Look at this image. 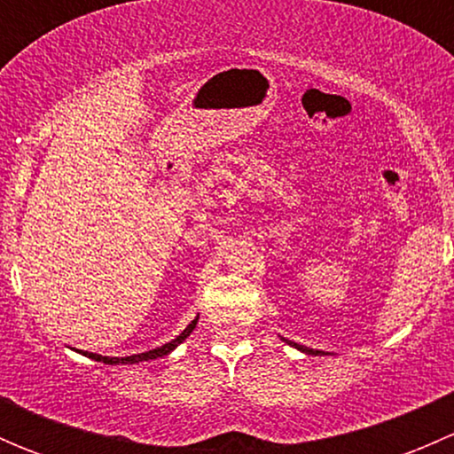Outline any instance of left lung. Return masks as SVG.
<instances>
[{
	"label": "left lung",
	"instance_id": "1",
	"mask_svg": "<svg viewBox=\"0 0 454 454\" xmlns=\"http://www.w3.org/2000/svg\"><path fill=\"white\" fill-rule=\"evenodd\" d=\"M290 345H292V342H290ZM294 347H296V349L305 351V354H312V356H316V354H320V351H314V349H309V347H303V345H296V342H294Z\"/></svg>",
	"mask_w": 454,
	"mask_h": 454
}]
</instances>
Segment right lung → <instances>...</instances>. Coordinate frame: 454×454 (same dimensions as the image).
Masks as SVG:
<instances>
[{
	"label": "right lung",
	"instance_id": "add662e5",
	"mask_svg": "<svg viewBox=\"0 0 454 454\" xmlns=\"http://www.w3.org/2000/svg\"><path fill=\"white\" fill-rule=\"evenodd\" d=\"M195 325H198V318H195L193 323H191L189 327H186L184 332H182L180 336L176 338V340L167 342V345L158 347V349L145 351V354L127 356V358H107V356H98V354H85V356H90V358H91V360H96V363H105V364H118V363H121V364H136V363H142V360H155V358H162V356H167L168 351H173V349H176L177 345H180V342H184L186 338H189V333L193 332Z\"/></svg>",
	"mask_w": 454,
	"mask_h": 454
}]
</instances>
